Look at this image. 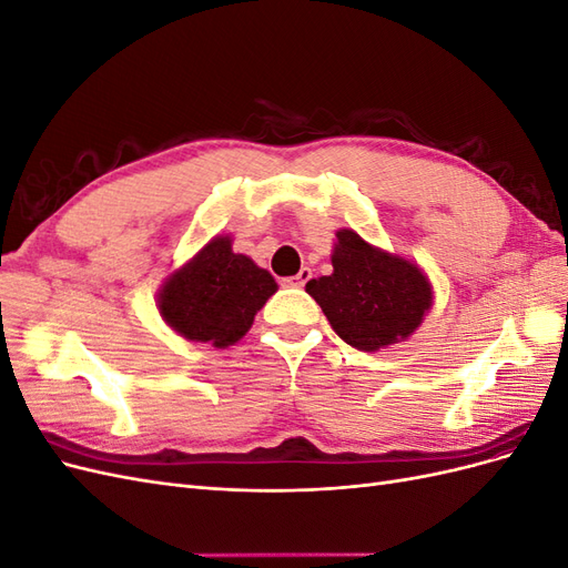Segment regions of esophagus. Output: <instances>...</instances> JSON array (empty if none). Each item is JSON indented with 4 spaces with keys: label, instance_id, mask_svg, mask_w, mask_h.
Returning <instances> with one entry per match:
<instances>
[{
    "label": "esophagus",
    "instance_id": "esophagus-1",
    "mask_svg": "<svg viewBox=\"0 0 568 568\" xmlns=\"http://www.w3.org/2000/svg\"><path fill=\"white\" fill-rule=\"evenodd\" d=\"M313 277V270L311 267H303L298 274H294V277H286L282 280L284 286H294V288H303L307 284V280Z\"/></svg>",
    "mask_w": 568,
    "mask_h": 568
}]
</instances>
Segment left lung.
Wrapping results in <instances>:
<instances>
[{"mask_svg":"<svg viewBox=\"0 0 568 568\" xmlns=\"http://www.w3.org/2000/svg\"><path fill=\"white\" fill-rule=\"evenodd\" d=\"M334 272L311 280V294L332 329L348 346L374 353L405 341L432 311L434 291L419 265L367 244L353 230H338Z\"/></svg>","mask_w":568,"mask_h":568,"instance_id":"8db88e82","label":"left lung"}]
</instances>
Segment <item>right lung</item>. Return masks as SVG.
Here are the masks:
<instances>
[{"mask_svg":"<svg viewBox=\"0 0 568 568\" xmlns=\"http://www.w3.org/2000/svg\"><path fill=\"white\" fill-rule=\"evenodd\" d=\"M274 291L267 270L234 253L230 236H215L163 282L159 311L180 336L227 348L246 336Z\"/></svg>","mask_w":568,"mask_h":568,"instance_id":"obj_1","label":"right lung"}]
</instances>
